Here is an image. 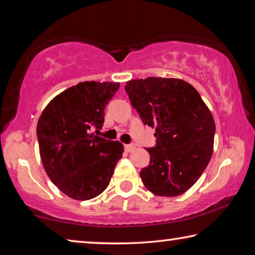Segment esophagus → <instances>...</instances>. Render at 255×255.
<instances>
[{
    "label": "esophagus",
    "mask_w": 255,
    "mask_h": 255,
    "mask_svg": "<svg viewBox=\"0 0 255 255\" xmlns=\"http://www.w3.org/2000/svg\"><path fill=\"white\" fill-rule=\"evenodd\" d=\"M125 149H126L127 152H131V150L135 149V144H127V145H125Z\"/></svg>",
    "instance_id": "esophagus-1"
}]
</instances>
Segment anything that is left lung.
<instances>
[{
  "label": "left lung",
  "mask_w": 255,
  "mask_h": 255,
  "mask_svg": "<svg viewBox=\"0 0 255 255\" xmlns=\"http://www.w3.org/2000/svg\"><path fill=\"white\" fill-rule=\"evenodd\" d=\"M125 90L144 125L155 128L156 144L140 179L161 197L184 193L200 178L214 147L215 122L197 90L165 77L131 80Z\"/></svg>",
  "instance_id": "left-lung-1"
}]
</instances>
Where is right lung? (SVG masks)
<instances>
[{"mask_svg":"<svg viewBox=\"0 0 255 255\" xmlns=\"http://www.w3.org/2000/svg\"><path fill=\"white\" fill-rule=\"evenodd\" d=\"M119 83L83 82L51 100L37 124L42 165L56 187L72 199L89 200L109 185L124 146L91 133L105 123L106 106Z\"/></svg>","mask_w":255,"mask_h":255,"instance_id":"1","label":"right lung"}]
</instances>
